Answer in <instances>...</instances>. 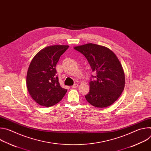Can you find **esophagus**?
Listing matches in <instances>:
<instances>
[{"label":"esophagus","instance_id":"obj_1","mask_svg":"<svg viewBox=\"0 0 151 151\" xmlns=\"http://www.w3.org/2000/svg\"><path fill=\"white\" fill-rule=\"evenodd\" d=\"M78 87V85L77 83H75L73 85H72V88H77Z\"/></svg>","mask_w":151,"mask_h":151}]
</instances>
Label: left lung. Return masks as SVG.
<instances>
[{"mask_svg":"<svg viewBox=\"0 0 151 151\" xmlns=\"http://www.w3.org/2000/svg\"><path fill=\"white\" fill-rule=\"evenodd\" d=\"M87 59L96 76L90 82V91L85 95L87 101L96 107H106L119 97L125 86V75L116 55L109 48L87 44L74 47Z\"/></svg>","mask_w":151,"mask_h":151,"instance_id":"obj_1","label":"left lung"}]
</instances>
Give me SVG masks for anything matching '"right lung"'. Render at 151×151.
I'll list each match as a JSON object with an SVG mask.
<instances>
[{"label": "right lung", "instance_id": "1", "mask_svg": "<svg viewBox=\"0 0 151 151\" xmlns=\"http://www.w3.org/2000/svg\"><path fill=\"white\" fill-rule=\"evenodd\" d=\"M68 45H52L40 50L32 60L26 83L32 99L39 104L50 107L58 103L67 90L62 88L56 76L55 66Z\"/></svg>", "mask_w": 151, "mask_h": 151}]
</instances>
